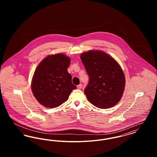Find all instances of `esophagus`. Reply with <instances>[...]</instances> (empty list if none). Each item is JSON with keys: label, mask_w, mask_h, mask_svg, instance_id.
<instances>
[{"label": "esophagus", "mask_w": 157, "mask_h": 157, "mask_svg": "<svg viewBox=\"0 0 157 157\" xmlns=\"http://www.w3.org/2000/svg\"><path fill=\"white\" fill-rule=\"evenodd\" d=\"M82 85L81 83V84H79V85H78V86H77V88H78V89H81L82 88Z\"/></svg>", "instance_id": "34e87169"}]
</instances>
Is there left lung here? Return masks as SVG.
I'll return each mask as SVG.
<instances>
[{
	"instance_id": "8db88e82",
	"label": "left lung",
	"mask_w": 157,
	"mask_h": 157,
	"mask_svg": "<svg viewBox=\"0 0 157 157\" xmlns=\"http://www.w3.org/2000/svg\"><path fill=\"white\" fill-rule=\"evenodd\" d=\"M81 59L89 76L84 90L92 104L101 109L111 108L120 101L125 84L120 65L102 51H89L81 55Z\"/></svg>"
}]
</instances>
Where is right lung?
Returning a JSON list of instances; mask_svg holds the SVG:
<instances>
[{
  "label": "right lung",
  "instance_id": "obj_1",
  "mask_svg": "<svg viewBox=\"0 0 157 157\" xmlns=\"http://www.w3.org/2000/svg\"><path fill=\"white\" fill-rule=\"evenodd\" d=\"M71 60L63 54L50 55L36 67L32 82L34 97L40 104L53 108L67 101L76 86L67 72Z\"/></svg>",
  "mask_w": 157,
  "mask_h": 157
}]
</instances>
